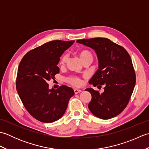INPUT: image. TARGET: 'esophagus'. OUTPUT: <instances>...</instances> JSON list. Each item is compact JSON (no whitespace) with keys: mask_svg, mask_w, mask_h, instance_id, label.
I'll use <instances>...</instances> for the list:
<instances>
[{"mask_svg":"<svg viewBox=\"0 0 149 149\" xmlns=\"http://www.w3.org/2000/svg\"><path fill=\"white\" fill-rule=\"evenodd\" d=\"M80 92H81V90H79V89H74V93L75 94H77V93H79Z\"/></svg>","mask_w":149,"mask_h":149,"instance_id":"obj_1","label":"esophagus"}]
</instances>
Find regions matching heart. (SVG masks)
Listing matches in <instances>:
<instances>
[{
	"mask_svg": "<svg viewBox=\"0 0 149 149\" xmlns=\"http://www.w3.org/2000/svg\"><path fill=\"white\" fill-rule=\"evenodd\" d=\"M80 57H81V60H83L84 58H88V57H91V58H92V55H91V54L89 51H88V50H83V51L81 52L80 53ZM66 59H67V55L66 54L63 55L61 58V59H60L59 65L64 64ZM67 81L69 83H70L71 84L74 85V86H79L81 83V81L80 79L76 77H69L67 79Z\"/></svg>",
	"mask_w": 149,
	"mask_h": 149,
	"instance_id": "obj_1",
	"label": "heart"
}]
</instances>
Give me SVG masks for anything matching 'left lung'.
Returning a JSON list of instances; mask_svg holds the SVG:
<instances>
[{
	"label": "left lung",
	"mask_w": 149,
	"mask_h": 149,
	"mask_svg": "<svg viewBox=\"0 0 149 149\" xmlns=\"http://www.w3.org/2000/svg\"><path fill=\"white\" fill-rule=\"evenodd\" d=\"M77 42L90 47L97 54L99 68L89 83L98 88L104 86L102 93L91 88L86 89L91 95L89 109L99 118H113L127 106L135 86L131 57L123 47L106 38L78 40Z\"/></svg>",
	"instance_id": "1"
}]
</instances>
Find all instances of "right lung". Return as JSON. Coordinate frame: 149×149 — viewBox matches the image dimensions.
Listing matches in <instances>:
<instances>
[{"label": "right lung", "mask_w": 149, "mask_h": 149, "mask_svg": "<svg viewBox=\"0 0 149 149\" xmlns=\"http://www.w3.org/2000/svg\"><path fill=\"white\" fill-rule=\"evenodd\" d=\"M75 41L54 40L28 52L18 68L16 87L28 112L34 118L51 123L61 118L69 100L74 95L72 88L62 85L49 89L47 81L59 72L60 57Z\"/></svg>", "instance_id": "right-lung-1"}]
</instances>
